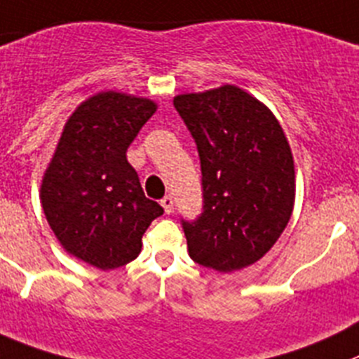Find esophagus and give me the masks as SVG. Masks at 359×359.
Returning <instances> with one entry per match:
<instances>
[{"label":"esophagus","instance_id":"1","mask_svg":"<svg viewBox=\"0 0 359 359\" xmlns=\"http://www.w3.org/2000/svg\"><path fill=\"white\" fill-rule=\"evenodd\" d=\"M160 204H162L163 211H165V213L169 215L170 211H172V204H174V201H172V197H170V196H165V197H163L162 201H160Z\"/></svg>","mask_w":359,"mask_h":359}]
</instances>
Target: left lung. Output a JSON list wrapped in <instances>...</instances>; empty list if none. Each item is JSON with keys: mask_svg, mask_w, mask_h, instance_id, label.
I'll return each mask as SVG.
<instances>
[{"mask_svg": "<svg viewBox=\"0 0 359 359\" xmlns=\"http://www.w3.org/2000/svg\"><path fill=\"white\" fill-rule=\"evenodd\" d=\"M174 107L196 141L203 213L182 225L197 264L234 271L262 257L291 218L294 162L268 107L236 86L180 95Z\"/></svg>", "mask_w": 359, "mask_h": 359, "instance_id": "left-lung-1", "label": "left lung"}]
</instances>
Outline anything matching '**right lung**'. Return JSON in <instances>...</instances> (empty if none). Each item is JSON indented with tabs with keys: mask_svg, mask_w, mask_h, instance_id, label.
<instances>
[{
	"mask_svg": "<svg viewBox=\"0 0 359 359\" xmlns=\"http://www.w3.org/2000/svg\"><path fill=\"white\" fill-rule=\"evenodd\" d=\"M156 111L105 91L75 109L42 182V208L65 250L100 269L134 261L163 208L148 199L126 149Z\"/></svg>",
	"mask_w": 359,
	"mask_h": 359,
	"instance_id": "add662e5",
	"label": "right lung"
}]
</instances>
